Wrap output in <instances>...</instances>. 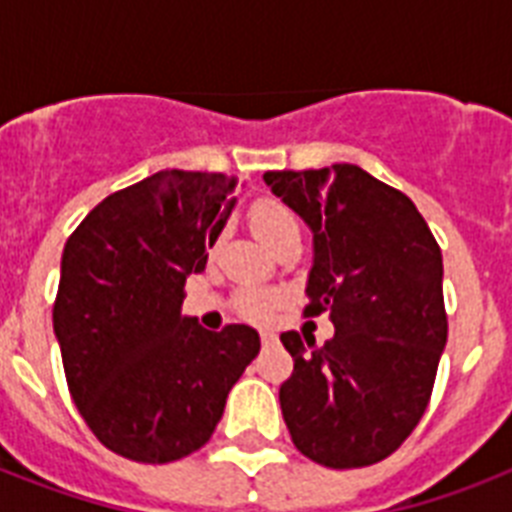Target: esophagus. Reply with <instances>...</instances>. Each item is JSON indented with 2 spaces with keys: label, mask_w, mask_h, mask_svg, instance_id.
Here are the masks:
<instances>
[{
  "label": "esophagus",
  "mask_w": 512,
  "mask_h": 512,
  "mask_svg": "<svg viewBox=\"0 0 512 512\" xmlns=\"http://www.w3.org/2000/svg\"><path fill=\"white\" fill-rule=\"evenodd\" d=\"M260 340H263V345H273L279 337H276V332H271V329H263V332H260Z\"/></svg>",
  "instance_id": "34e87169"
}]
</instances>
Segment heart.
<instances>
[{"label": "heart", "mask_w": 512, "mask_h": 512, "mask_svg": "<svg viewBox=\"0 0 512 512\" xmlns=\"http://www.w3.org/2000/svg\"><path fill=\"white\" fill-rule=\"evenodd\" d=\"M249 225L265 247L273 249L281 239H287L292 233H300V220L292 209L279 199H257L249 207ZM276 305V295L271 292H257L249 289L241 295V313L249 319H265Z\"/></svg>", "instance_id": "heart-1"}]
</instances>
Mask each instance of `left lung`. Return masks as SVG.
I'll return each mask as SVG.
<instances>
[{
	"label": "left lung",
	"instance_id": "obj_1",
	"mask_svg": "<svg viewBox=\"0 0 512 512\" xmlns=\"http://www.w3.org/2000/svg\"><path fill=\"white\" fill-rule=\"evenodd\" d=\"M263 180L313 231L305 313L335 324L321 348L281 335L295 358L279 390L289 436L327 468L374 465L409 438L433 393L449 329L441 247L406 193L356 164Z\"/></svg>",
	"mask_w": 512,
	"mask_h": 512
}]
</instances>
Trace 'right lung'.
<instances>
[{
	"label": "right lung",
	"mask_w": 512,
	"mask_h": 512,
	"mask_svg": "<svg viewBox=\"0 0 512 512\" xmlns=\"http://www.w3.org/2000/svg\"><path fill=\"white\" fill-rule=\"evenodd\" d=\"M236 185L162 170L106 196L66 241L52 327L68 390L100 444L127 460L162 465L201 449L260 353L247 324L207 332L180 313Z\"/></svg>",
	"instance_id": "obj_1"
}]
</instances>
